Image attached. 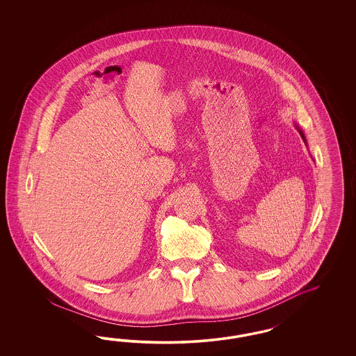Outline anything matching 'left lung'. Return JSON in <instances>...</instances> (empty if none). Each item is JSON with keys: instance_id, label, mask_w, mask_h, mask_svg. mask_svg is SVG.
<instances>
[{"instance_id": "left-lung-1", "label": "left lung", "mask_w": 356, "mask_h": 356, "mask_svg": "<svg viewBox=\"0 0 356 356\" xmlns=\"http://www.w3.org/2000/svg\"><path fill=\"white\" fill-rule=\"evenodd\" d=\"M296 129L299 130V133H300V136H302V140H304V142L307 143V140H305V136H304V133H302V129H300L298 125H296Z\"/></svg>"}]
</instances>
